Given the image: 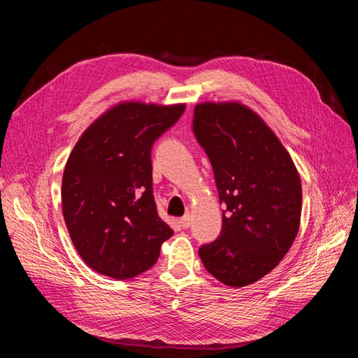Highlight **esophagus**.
I'll list each match as a JSON object with an SVG mask.
<instances>
[{
	"instance_id": "esophagus-1",
	"label": "esophagus",
	"mask_w": 358,
	"mask_h": 358,
	"mask_svg": "<svg viewBox=\"0 0 358 358\" xmlns=\"http://www.w3.org/2000/svg\"><path fill=\"white\" fill-rule=\"evenodd\" d=\"M179 224H180L182 229H189L191 224H192V216H191V213H187L185 216H182Z\"/></svg>"
}]
</instances>
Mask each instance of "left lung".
Instances as JSON below:
<instances>
[{
    "label": "left lung",
    "mask_w": 358,
    "mask_h": 358,
    "mask_svg": "<svg viewBox=\"0 0 358 358\" xmlns=\"http://www.w3.org/2000/svg\"><path fill=\"white\" fill-rule=\"evenodd\" d=\"M192 131L210 161L225 208L221 234L199 255L222 284H254L279 264L297 236V169L272 129L241 103L197 104Z\"/></svg>",
    "instance_id": "1"
}]
</instances>
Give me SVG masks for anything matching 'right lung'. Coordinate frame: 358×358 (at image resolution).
<instances>
[{"label":"right lung","mask_w":358,"mask_h":358,"mask_svg":"<svg viewBox=\"0 0 358 358\" xmlns=\"http://www.w3.org/2000/svg\"><path fill=\"white\" fill-rule=\"evenodd\" d=\"M183 110L185 104L121 103L73 148L62 176V213L76 251L95 272L131 279L157 263L173 236L157 212L150 152Z\"/></svg>","instance_id":"right-lung-1"}]
</instances>
